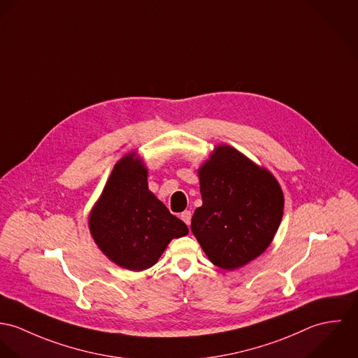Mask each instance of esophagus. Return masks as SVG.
<instances>
[{"mask_svg":"<svg viewBox=\"0 0 358 358\" xmlns=\"http://www.w3.org/2000/svg\"><path fill=\"white\" fill-rule=\"evenodd\" d=\"M181 220H182L187 225H189V224H191V220H192V213H191L189 210H185L184 213H181Z\"/></svg>","mask_w":358,"mask_h":358,"instance_id":"34e87169","label":"esophagus"}]
</instances>
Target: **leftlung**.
<instances>
[{"mask_svg":"<svg viewBox=\"0 0 358 358\" xmlns=\"http://www.w3.org/2000/svg\"><path fill=\"white\" fill-rule=\"evenodd\" d=\"M203 204L191 229L208 259L236 269L261 255L282 217L284 198L275 177L232 147H218L199 170Z\"/></svg>","mask_w":358,"mask_h":358,"instance_id":"obj_1","label":"left lung"}]
</instances>
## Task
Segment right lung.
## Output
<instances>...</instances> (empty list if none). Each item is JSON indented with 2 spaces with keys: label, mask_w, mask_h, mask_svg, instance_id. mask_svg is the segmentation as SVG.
<instances>
[{
  "label": "right lung",
  "mask_w": 358,
  "mask_h": 358,
  "mask_svg": "<svg viewBox=\"0 0 358 358\" xmlns=\"http://www.w3.org/2000/svg\"><path fill=\"white\" fill-rule=\"evenodd\" d=\"M89 227L100 250L129 271L151 268L171 238L188 234V227L148 189L147 169L133 155L115 164Z\"/></svg>",
  "instance_id": "add662e5"
}]
</instances>
